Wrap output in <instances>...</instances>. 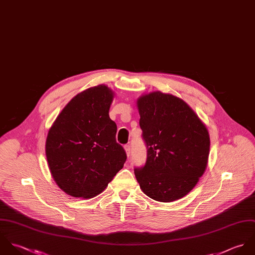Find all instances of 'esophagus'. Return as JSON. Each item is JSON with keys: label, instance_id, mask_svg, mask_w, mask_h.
Here are the masks:
<instances>
[{"label": "esophagus", "instance_id": "obj_1", "mask_svg": "<svg viewBox=\"0 0 255 255\" xmlns=\"http://www.w3.org/2000/svg\"><path fill=\"white\" fill-rule=\"evenodd\" d=\"M124 149H125V152L127 153V155L129 156L130 153H131V148H130V145H125L124 146Z\"/></svg>", "mask_w": 255, "mask_h": 255}]
</instances>
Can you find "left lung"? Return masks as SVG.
<instances>
[{"label":"left lung","mask_w":255,"mask_h":255,"mask_svg":"<svg viewBox=\"0 0 255 255\" xmlns=\"http://www.w3.org/2000/svg\"><path fill=\"white\" fill-rule=\"evenodd\" d=\"M140 127L147 147L145 165L134 172L143 192L155 201L182 198L197 184L207 166V128L182 100L159 92L138 102Z\"/></svg>","instance_id":"obj_1"}]
</instances>
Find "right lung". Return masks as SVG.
Returning a JSON list of instances; mask_svg holds the SVG:
<instances>
[{"label": "right lung", "mask_w": 255, "mask_h": 255, "mask_svg": "<svg viewBox=\"0 0 255 255\" xmlns=\"http://www.w3.org/2000/svg\"><path fill=\"white\" fill-rule=\"evenodd\" d=\"M113 93L106 86L77 95L61 111L46 139L45 152L57 185L73 197L93 198L123 167L127 155L116 142L109 118Z\"/></svg>", "instance_id": "obj_1"}]
</instances>
